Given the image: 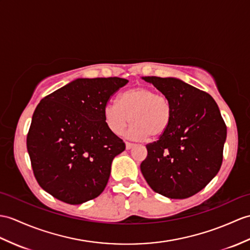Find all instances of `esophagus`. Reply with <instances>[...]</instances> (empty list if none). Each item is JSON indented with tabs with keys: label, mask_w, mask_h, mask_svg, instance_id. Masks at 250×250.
Listing matches in <instances>:
<instances>
[{
	"label": "esophagus",
	"mask_w": 250,
	"mask_h": 250,
	"mask_svg": "<svg viewBox=\"0 0 250 250\" xmlns=\"http://www.w3.org/2000/svg\"><path fill=\"white\" fill-rule=\"evenodd\" d=\"M133 146H134V144H132V143H129V142H125V148L129 150V149H131Z\"/></svg>",
	"instance_id": "1"
}]
</instances>
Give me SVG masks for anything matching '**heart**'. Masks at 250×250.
Here are the masks:
<instances>
[{
    "label": "heart",
    "mask_w": 250,
    "mask_h": 250,
    "mask_svg": "<svg viewBox=\"0 0 250 250\" xmlns=\"http://www.w3.org/2000/svg\"><path fill=\"white\" fill-rule=\"evenodd\" d=\"M105 125L115 135L126 132L132 139H156L163 136L172 118L170 101L149 87H134L121 92L117 102H108L103 107Z\"/></svg>",
    "instance_id": "heart-1"
}]
</instances>
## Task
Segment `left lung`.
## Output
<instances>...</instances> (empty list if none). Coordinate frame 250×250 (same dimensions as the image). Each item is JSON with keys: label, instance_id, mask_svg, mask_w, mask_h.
<instances>
[{"label": "left lung", "instance_id": "1", "mask_svg": "<svg viewBox=\"0 0 250 250\" xmlns=\"http://www.w3.org/2000/svg\"><path fill=\"white\" fill-rule=\"evenodd\" d=\"M143 80L170 101L172 118L165 134L146 146L142 173L155 193L171 199L188 198L219 171L227 126L207 92L176 78Z\"/></svg>", "mask_w": 250, "mask_h": 250}]
</instances>
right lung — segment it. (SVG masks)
<instances>
[{
    "mask_svg": "<svg viewBox=\"0 0 250 250\" xmlns=\"http://www.w3.org/2000/svg\"><path fill=\"white\" fill-rule=\"evenodd\" d=\"M129 81L77 79L44 97L26 138L34 176L46 193L81 205L105 188L112 162L125 149L108 130L103 107Z\"/></svg>",
    "mask_w": 250,
    "mask_h": 250,
    "instance_id": "1",
    "label": "right lung"
}]
</instances>
